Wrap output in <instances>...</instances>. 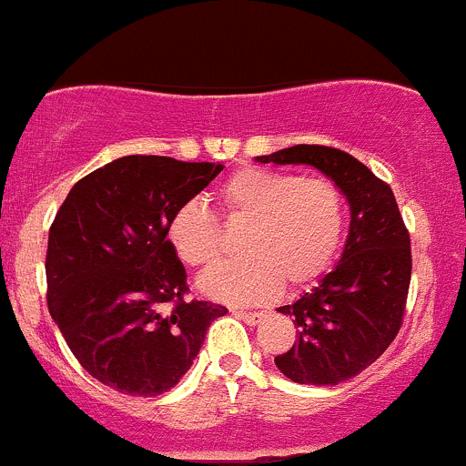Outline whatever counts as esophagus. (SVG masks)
Returning <instances> with one entry per match:
<instances>
[{
	"label": "esophagus",
	"instance_id": "34e87169",
	"mask_svg": "<svg viewBox=\"0 0 466 466\" xmlns=\"http://www.w3.org/2000/svg\"><path fill=\"white\" fill-rule=\"evenodd\" d=\"M232 312L238 317V319L249 323V326H254L257 321H261V317H263V312H248V310H232Z\"/></svg>",
	"mask_w": 466,
	"mask_h": 466
}]
</instances>
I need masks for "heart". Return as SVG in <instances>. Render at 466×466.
<instances>
[{
	"instance_id": "obj_1",
	"label": "heart",
	"mask_w": 466,
	"mask_h": 466,
	"mask_svg": "<svg viewBox=\"0 0 466 466\" xmlns=\"http://www.w3.org/2000/svg\"><path fill=\"white\" fill-rule=\"evenodd\" d=\"M228 218L249 223L243 249L249 257L198 279L203 295L228 303H258L283 281L306 286L326 272L341 243L346 200L323 176L246 167L218 187ZM176 257L189 268H209L220 257V232L203 200H185L167 223Z\"/></svg>"
}]
</instances>
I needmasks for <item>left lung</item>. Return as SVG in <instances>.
Wrapping results in <instances>:
<instances>
[{
  "mask_svg": "<svg viewBox=\"0 0 466 466\" xmlns=\"http://www.w3.org/2000/svg\"><path fill=\"white\" fill-rule=\"evenodd\" d=\"M258 163L310 165L350 205V229L335 270L292 306L299 337L274 364L297 384L335 386L360 375L398 335L410 283V238L393 189L346 151L295 145Z\"/></svg>",
  "mask_w": 466,
  "mask_h": 466,
  "instance_id": "8db88e82",
  "label": "left lung"
}]
</instances>
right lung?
Masks as SVG:
<instances>
[{
    "label": "right lung",
    "mask_w": 466,
    "mask_h": 466,
    "mask_svg": "<svg viewBox=\"0 0 466 466\" xmlns=\"http://www.w3.org/2000/svg\"><path fill=\"white\" fill-rule=\"evenodd\" d=\"M223 165L125 156L73 185L48 229L46 301L86 373L125 395L167 393L228 308L187 301L171 214ZM165 302H174L163 311Z\"/></svg>",
    "instance_id": "1"
}]
</instances>
